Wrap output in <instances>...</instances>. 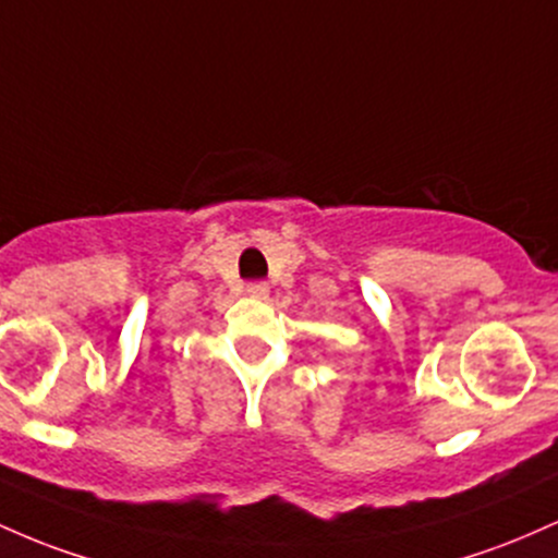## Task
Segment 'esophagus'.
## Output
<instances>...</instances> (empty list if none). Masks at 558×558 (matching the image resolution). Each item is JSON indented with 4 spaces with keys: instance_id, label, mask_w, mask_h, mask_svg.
<instances>
[{
    "instance_id": "1",
    "label": "esophagus",
    "mask_w": 558,
    "mask_h": 558,
    "mask_svg": "<svg viewBox=\"0 0 558 558\" xmlns=\"http://www.w3.org/2000/svg\"><path fill=\"white\" fill-rule=\"evenodd\" d=\"M245 295L253 298V300H266L268 298V287L263 284V281H255V284H247Z\"/></svg>"
}]
</instances>
